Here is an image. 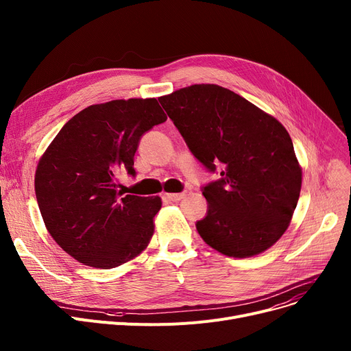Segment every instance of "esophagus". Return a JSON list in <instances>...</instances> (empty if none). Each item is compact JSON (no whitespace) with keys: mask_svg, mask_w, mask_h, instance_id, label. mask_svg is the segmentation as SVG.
<instances>
[{"mask_svg":"<svg viewBox=\"0 0 351 351\" xmlns=\"http://www.w3.org/2000/svg\"><path fill=\"white\" fill-rule=\"evenodd\" d=\"M165 197L172 200V202H179V200H182L183 197H185V192H182V193H166Z\"/></svg>","mask_w":351,"mask_h":351,"instance_id":"obj_1","label":"esophagus"}]
</instances>
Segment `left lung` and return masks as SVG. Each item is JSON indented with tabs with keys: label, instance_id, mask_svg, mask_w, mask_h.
<instances>
[{
	"label": "left lung",
	"instance_id": "left-lung-1",
	"mask_svg": "<svg viewBox=\"0 0 351 351\" xmlns=\"http://www.w3.org/2000/svg\"><path fill=\"white\" fill-rule=\"evenodd\" d=\"M192 155L220 178L202 186L200 237L230 257L273 246L298 206L302 169L285 126L233 90L213 84L158 98Z\"/></svg>",
	"mask_w": 351,
	"mask_h": 351
}]
</instances>
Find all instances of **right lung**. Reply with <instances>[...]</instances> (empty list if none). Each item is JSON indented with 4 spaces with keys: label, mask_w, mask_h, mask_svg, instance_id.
Masks as SVG:
<instances>
[{
    "label": "right lung",
    "mask_w": 351,
    "mask_h": 351,
    "mask_svg": "<svg viewBox=\"0 0 351 351\" xmlns=\"http://www.w3.org/2000/svg\"><path fill=\"white\" fill-rule=\"evenodd\" d=\"M166 119L155 98L90 105L62 126L40 159L35 195L44 223L80 263L112 269L149 243L160 197L123 196L117 175L135 178L142 135Z\"/></svg>",
    "instance_id": "right-lung-1"
}]
</instances>
